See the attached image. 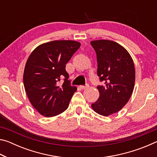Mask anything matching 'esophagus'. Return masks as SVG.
I'll return each instance as SVG.
<instances>
[{
	"mask_svg": "<svg viewBox=\"0 0 157 157\" xmlns=\"http://www.w3.org/2000/svg\"><path fill=\"white\" fill-rule=\"evenodd\" d=\"M89 87L88 85H86V86H79V88L81 89H86Z\"/></svg>",
	"mask_w": 157,
	"mask_h": 157,
	"instance_id": "34e87169",
	"label": "esophagus"
}]
</instances>
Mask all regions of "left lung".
Masks as SVG:
<instances>
[{
	"label": "left lung",
	"mask_w": 157,
	"mask_h": 157,
	"mask_svg": "<svg viewBox=\"0 0 157 157\" xmlns=\"http://www.w3.org/2000/svg\"><path fill=\"white\" fill-rule=\"evenodd\" d=\"M97 55V73L103 86H98L100 97L91 107L100 115L108 116L120 111L132 94L135 68L127 50L109 40L91 41Z\"/></svg>",
	"instance_id": "8db88e82"
}]
</instances>
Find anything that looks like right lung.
Returning a JSON list of instances; mask_svg holds the SVG:
<instances>
[{
	"mask_svg": "<svg viewBox=\"0 0 157 157\" xmlns=\"http://www.w3.org/2000/svg\"><path fill=\"white\" fill-rule=\"evenodd\" d=\"M80 45L75 41H52L39 45L29 56L23 84L30 103L41 115L53 117L68 107L77 87L71 86L66 64Z\"/></svg>",
	"mask_w": 157,
	"mask_h": 157,
	"instance_id": "add662e5",
	"label": "right lung"
}]
</instances>
